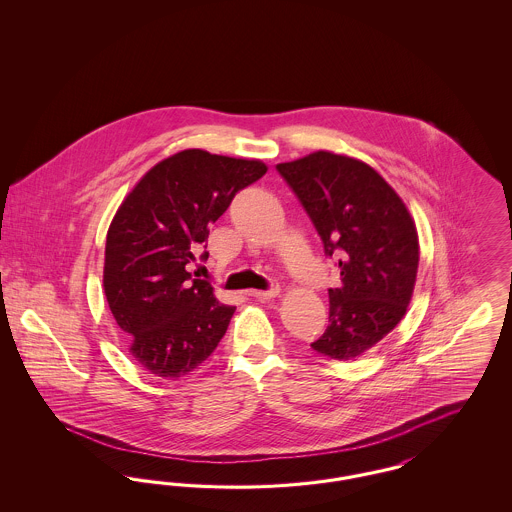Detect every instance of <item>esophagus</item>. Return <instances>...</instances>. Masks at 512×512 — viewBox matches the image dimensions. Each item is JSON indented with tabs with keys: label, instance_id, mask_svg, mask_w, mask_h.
I'll use <instances>...</instances> for the list:
<instances>
[{
	"label": "esophagus",
	"instance_id": "1",
	"mask_svg": "<svg viewBox=\"0 0 512 512\" xmlns=\"http://www.w3.org/2000/svg\"><path fill=\"white\" fill-rule=\"evenodd\" d=\"M278 293H280V286H278V284H272V288H268V290H251L249 295L255 297V299H272V297H276Z\"/></svg>",
	"mask_w": 512,
	"mask_h": 512
}]
</instances>
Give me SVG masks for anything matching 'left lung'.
Returning <instances> with one entry per match:
<instances>
[{
  "label": "left lung",
  "mask_w": 512,
  "mask_h": 512,
  "mask_svg": "<svg viewBox=\"0 0 512 512\" xmlns=\"http://www.w3.org/2000/svg\"><path fill=\"white\" fill-rule=\"evenodd\" d=\"M276 171L313 220L326 257H338L330 324L311 347L330 359H355L407 313L418 270L414 220L390 184L359 159L315 151Z\"/></svg>",
  "instance_id": "obj_1"
}]
</instances>
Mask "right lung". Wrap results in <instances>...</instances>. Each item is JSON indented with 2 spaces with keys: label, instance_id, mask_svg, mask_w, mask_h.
I'll list each match as a JSON object with an SVG mask.
<instances>
[{
  "label": "right lung",
  "instance_id": "1",
  "mask_svg": "<svg viewBox=\"0 0 512 512\" xmlns=\"http://www.w3.org/2000/svg\"><path fill=\"white\" fill-rule=\"evenodd\" d=\"M267 165L184 149L157 163L122 201L107 232L103 288L147 372L178 380L217 349L236 307L222 305L188 265L207 247L209 224ZM209 253L203 251L201 259Z\"/></svg>",
  "mask_w": 512,
  "mask_h": 512
}]
</instances>
